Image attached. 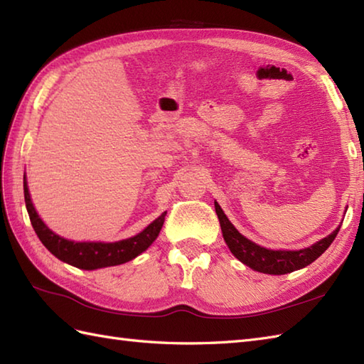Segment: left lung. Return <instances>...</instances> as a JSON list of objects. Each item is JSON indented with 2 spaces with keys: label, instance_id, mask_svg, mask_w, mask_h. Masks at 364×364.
Returning <instances> with one entry per match:
<instances>
[{
  "label": "left lung",
  "instance_id": "left-lung-1",
  "mask_svg": "<svg viewBox=\"0 0 364 364\" xmlns=\"http://www.w3.org/2000/svg\"><path fill=\"white\" fill-rule=\"evenodd\" d=\"M214 206L220 222L223 239H225L231 253H233L239 261L244 262L245 266L252 267L253 270H258V272L270 275L289 274L294 272V270L311 264L313 261L318 259L321 255L328 249L330 244L335 241L339 228H341L338 227L333 233L304 250H269L244 237L233 225H231L227 215L223 214L222 208L215 202Z\"/></svg>",
  "mask_w": 364,
  "mask_h": 364
}]
</instances>
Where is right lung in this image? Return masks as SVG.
I'll return each mask as SVG.
<instances>
[{
    "mask_svg": "<svg viewBox=\"0 0 364 364\" xmlns=\"http://www.w3.org/2000/svg\"><path fill=\"white\" fill-rule=\"evenodd\" d=\"M23 189H25V202H26V210L29 214L31 223H33V228L37 233L38 239L42 241V244L60 261L68 262V264H72L78 269H86V270L117 266L136 258L137 255H141L144 250L149 249L154 239L158 237L167 214V213H162L156 220H153L150 225L142 231V233H139L129 239H125V241L111 242V244L73 242V241H68V239L54 235L53 231L42 222V219L38 218L33 206V202H31L26 178H25V183H23Z\"/></svg>",
    "mask_w": 364,
    "mask_h": 364,
    "instance_id": "obj_1",
    "label": "right lung"
}]
</instances>
